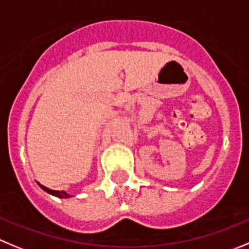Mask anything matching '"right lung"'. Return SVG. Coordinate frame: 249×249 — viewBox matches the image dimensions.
Segmentation results:
<instances>
[{"instance_id": "right-lung-1", "label": "right lung", "mask_w": 249, "mask_h": 249, "mask_svg": "<svg viewBox=\"0 0 249 249\" xmlns=\"http://www.w3.org/2000/svg\"><path fill=\"white\" fill-rule=\"evenodd\" d=\"M39 187L41 188V189L44 190V192H46L48 194L50 195H54V196H56V198H61V199H67V198H71V196H73V195L69 194L67 192H65V190H51L49 189V188L44 187V185H41L40 183H38Z\"/></svg>"}]
</instances>
